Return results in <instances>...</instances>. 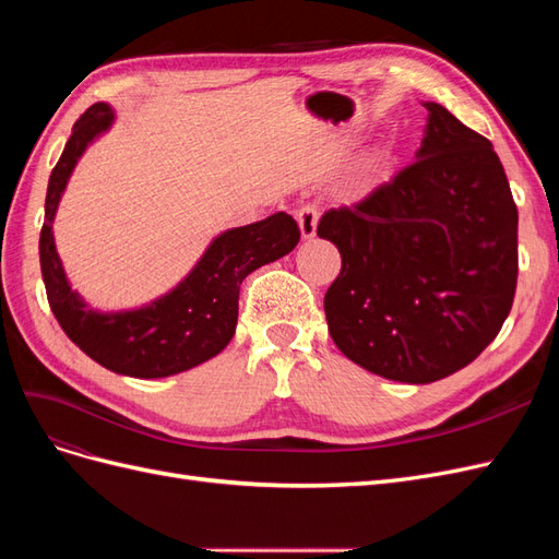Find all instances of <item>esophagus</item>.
<instances>
[{
  "label": "esophagus",
  "mask_w": 559,
  "mask_h": 559,
  "mask_svg": "<svg viewBox=\"0 0 559 559\" xmlns=\"http://www.w3.org/2000/svg\"><path fill=\"white\" fill-rule=\"evenodd\" d=\"M296 222H298V228H300V235L306 240H312L317 235V222H319V210L317 205H302L300 210H296Z\"/></svg>",
  "instance_id": "esophagus-1"
}]
</instances>
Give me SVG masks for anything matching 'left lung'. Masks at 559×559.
Here are the masks:
<instances>
[{
	"label": "left lung",
	"instance_id": "1",
	"mask_svg": "<svg viewBox=\"0 0 559 559\" xmlns=\"http://www.w3.org/2000/svg\"><path fill=\"white\" fill-rule=\"evenodd\" d=\"M425 107L417 160L317 226L343 259L324 296L333 343L370 373L411 384L476 359L518 284V207L492 142L445 107Z\"/></svg>",
	"mask_w": 559,
	"mask_h": 559
}]
</instances>
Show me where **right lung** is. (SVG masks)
I'll return each mask as SVG.
<instances>
[{"label": "right lung", "mask_w": 559, "mask_h": 559, "mask_svg": "<svg viewBox=\"0 0 559 559\" xmlns=\"http://www.w3.org/2000/svg\"><path fill=\"white\" fill-rule=\"evenodd\" d=\"M114 123L109 105L97 103L74 123L46 191L39 238L41 277L48 306L70 341L93 361L128 378H167L216 357L238 326L242 280L253 270L282 259L300 230L286 212L263 222L230 228L212 240L195 267L170 294L123 312H97L72 292L56 251L53 218L76 160L88 144Z\"/></svg>", "instance_id": "obj_1"}]
</instances>
